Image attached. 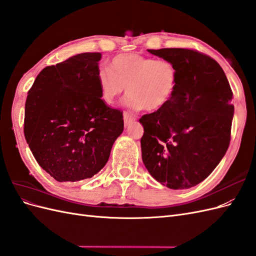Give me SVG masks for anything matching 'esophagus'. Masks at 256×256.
I'll list each match as a JSON object with an SVG mask.
<instances>
[{
    "mask_svg": "<svg viewBox=\"0 0 256 256\" xmlns=\"http://www.w3.org/2000/svg\"><path fill=\"white\" fill-rule=\"evenodd\" d=\"M136 120V115H134V113L125 111L124 112V122H125V126L130 125L131 122Z\"/></svg>",
    "mask_w": 256,
    "mask_h": 256,
    "instance_id": "1",
    "label": "esophagus"
}]
</instances>
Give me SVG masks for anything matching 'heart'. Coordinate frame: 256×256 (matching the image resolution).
Instances as JSON below:
<instances>
[{
  "label": "heart",
  "instance_id": "heart-1",
  "mask_svg": "<svg viewBox=\"0 0 256 256\" xmlns=\"http://www.w3.org/2000/svg\"><path fill=\"white\" fill-rule=\"evenodd\" d=\"M177 66L166 58L156 60L138 53H122L114 56L109 69H100L97 79L104 102L113 104L128 88V102L136 109L157 111L175 95Z\"/></svg>",
  "mask_w": 256,
  "mask_h": 256
}]
</instances>
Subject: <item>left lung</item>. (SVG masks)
I'll list each match as a JSON object with an SVG mask.
<instances>
[{
  "mask_svg": "<svg viewBox=\"0 0 256 256\" xmlns=\"http://www.w3.org/2000/svg\"><path fill=\"white\" fill-rule=\"evenodd\" d=\"M148 52L172 60L180 78L171 102L140 118L142 159L161 184L188 189L210 175L228 148L233 92L221 66L202 52L182 48Z\"/></svg>",
  "mask_w": 256,
  "mask_h": 256,
  "instance_id": "left-lung-1",
  "label": "left lung"
}]
</instances>
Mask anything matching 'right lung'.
I'll return each mask as SVG.
<instances>
[{"mask_svg": "<svg viewBox=\"0 0 256 256\" xmlns=\"http://www.w3.org/2000/svg\"><path fill=\"white\" fill-rule=\"evenodd\" d=\"M100 58L86 52L47 66L28 92L26 140L38 164L58 182L97 174L124 130L122 112L102 99Z\"/></svg>", "mask_w": 256, "mask_h": 256, "instance_id": "right-lung-1", "label": "right lung"}]
</instances>
